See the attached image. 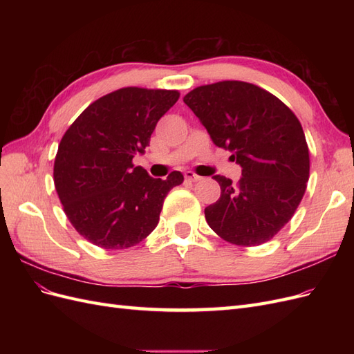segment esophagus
<instances>
[{"label":"esophagus","instance_id":"1","mask_svg":"<svg viewBox=\"0 0 354 354\" xmlns=\"http://www.w3.org/2000/svg\"><path fill=\"white\" fill-rule=\"evenodd\" d=\"M185 178H186V180H190V181H199L202 177H199V176L195 174V173H192V171H186V173H185Z\"/></svg>","mask_w":354,"mask_h":354}]
</instances>
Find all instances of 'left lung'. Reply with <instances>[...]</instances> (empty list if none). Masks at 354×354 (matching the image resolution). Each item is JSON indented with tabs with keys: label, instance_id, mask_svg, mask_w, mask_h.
Segmentation results:
<instances>
[{
	"label": "left lung",
	"instance_id": "1",
	"mask_svg": "<svg viewBox=\"0 0 354 354\" xmlns=\"http://www.w3.org/2000/svg\"><path fill=\"white\" fill-rule=\"evenodd\" d=\"M214 145L242 168L236 185L214 176L221 195L205 208L209 227L234 245L270 241L291 220L308 181L303 127L273 94L242 81L202 85L185 95Z\"/></svg>",
	"mask_w": 354,
	"mask_h": 354
}]
</instances>
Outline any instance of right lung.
<instances>
[{"mask_svg": "<svg viewBox=\"0 0 354 354\" xmlns=\"http://www.w3.org/2000/svg\"><path fill=\"white\" fill-rule=\"evenodd\" d=\"M178 91L127 87L91 103L68 128L55 160V186L72 226L104 250H125L156 227L173 171L153 178L133 158L143 153Z\"/></svg>", "mask_w": 354, "mask_h": 354, "instance_id": "1", "label": "right lung"}]
</instances>
